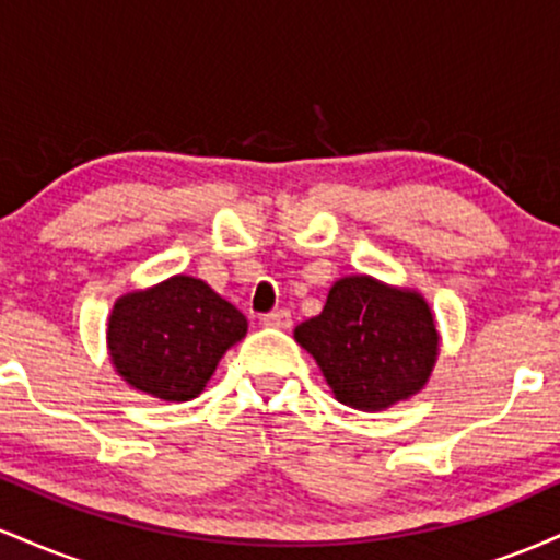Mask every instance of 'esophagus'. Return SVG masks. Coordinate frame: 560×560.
<instances>
[{"label":"esophagus","instance_id":"esophagus-1","mask_svg":"<svg viewBox=\"0 0 560 560\" xmlns=\"http://www.w3.org/2000/svg\"><path fill=\"white\" fill-rule=\"evenodd\" d=\"M262 326H271V329H289V326H292V313L289 311L268 313V316H262Z\"/></svg>","mask_w":560,"mask_h":560}]
</instances>
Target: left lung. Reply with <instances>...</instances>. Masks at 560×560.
Returning <instances> with one entry per match:
<instances>
[{
	"label": "left lung",
	"instance_id": "8db88e82",
	"mask_svg": "<svg viewBox=\"0 0 560 560\" xmlns=\"http://www.w3.org/2000/svg\"><path fill=\"white\" fill-rule=\"evenodd\" d=\"M316 358L334 397L358 410H384L423 389L440 355L427 300L371 276H345L324 311L294 329Z\"/></svg>",
	"mask_w": 560,
	"mask_h": 560
}]
</instances>
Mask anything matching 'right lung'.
Segmentation results:
<instances>
[{
    "label": "right lung",
    "instance_id": "obj_1",
    "mask_svg": "<svg viewBox=\"0 0 560 560\" xmlns=\"http://www.w3.org/2000/svg\"><path fill=\"white\" fill-rule=\"evenodd\" d=\"M244 334L247 318L191 276L124 294L107 320L115 371L133 389L168 402L197 397Z\"/></svg>",
    "mask_w": 560,
    "mask_h": 560
}]
</instances>
